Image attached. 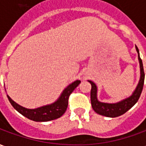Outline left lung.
<instances>
[{
  "mask_svg": "<svg viewBox=\"0 0 146 146\" xmlns=\"http://www.w3.org/2000/svg\"><path fill=\"white\" fill-rule=\"evenodd\" d=\"M136 50L138 54V60L140 63V70H141V77L138 83L137 88L135 89L134 93L129 98H126L123 101L114 103V104H109V103H103L98 101L97 99V87L94 83L88 80L89 83L92 84V90H91V102H92V109L95 110V113H98L102 116H108V117H116L121 116L127 112L130 109L133 107L135 104L138 102L140 98V95L143 89L145 80V73L143 69V64L141 58L139 56V51L138 47L136 46Z\"/></svg>",
  "mask_w": 146,
  "mask_h": 146,
  "instance_id": "obj_1",
  "label": "left lung"
}]
</instances>
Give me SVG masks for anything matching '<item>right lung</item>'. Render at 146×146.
I'll use <instances>...</instances> for the list:
<instances>
[{
  "mask_svg": "<svg viewBox=\"0 0 146 146\" xmlns=\"http://www.w3.org/2000/svg\"><path fill=\"white\" fill-rule=\"evenodd\" d=\"M80 84V80L74 81L64 90L62 94L55 102L34 110H29L23 108L17 103H15L8 95L7 96L11 106L22 115L34 121L45 122V121L58 119L63 115L68 107V101L70 95Z\"/></svg>",
  "mask_w": 146,
  "mask_h": 146,
  "instance_id": "right-lung-1",
  "label": "right lung"
}]
</instances>
